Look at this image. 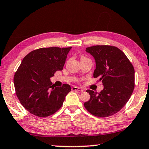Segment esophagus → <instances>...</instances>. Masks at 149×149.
<instances>
[{
  "label": "esophagus",
  "instance_id": "34e87169",
  "mask_svg": "<svg viewBox=\"0 0 149 149\" xmlns=\"http://www.w3.org/2000/svg\"><path fill=\"white\" fill-rule=\"evenodd\" d=\"M72 91H79V92H83L84 91V90L80 89L79 87H73L72 88Z\"/></svg>",
  "mask_w": 149,
  "mask_h": 149
}]
</instances>
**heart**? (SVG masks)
Wrapping results in <instances>:
<instances>
[{
    "instance_id": "obj_1",
    "label": "heart",
    "mask_w": 149,
    "mask_h": 149,
    "mask_svg": "<svg viewBox=\"0 0 149 149\" xmlns=\"http://www.w3.org/2000/svg\"><path fill=\"white\" fill-rule=\"evenodd\" d=\"M82 58H85V57H82Z\"/></svg>"
}]
</instances>
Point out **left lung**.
I'll list each match as a JSON object with an SVG mask.
<instances>
[{
    "instance_id": "left-lung-1",
    "label": "left lung",
    "mask_w": 149,
    "mask_h": 149,
    "mask_svg": "<svg viewBox=\"0 0 149 149\" xmlns=\"http://www.w3.org/2000/svg\"><path fill=\"white\" fill-rule=\"evenodd\" d=\"M94 57L96 68L93 74L99 77L104 89L100 93L87 90L90 99L84 103L88 112L97 117L115 114L129 100L135 87V70L130 60L120 49L110 45L86 48Z\"/></svg>"
}]
</instances>
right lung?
I'll use <instances>...</instances> for the list:
<instances>
[{"label":"right lung","mask_w":149,"mask_h":149,"mask_svg":"<svg viewBox=\"0 0 149 149\" xmlns=\"http://www.w3.org/2000/svg\"><path fill=\"white\" fill-rule=\"evenodd\" d=\"M71 49L41 48L24 58L14 74V84L20 103L31 114L48 117L62 107L71 87L68 84L54 87L50 78L62 70Z\"/></svg>","instance_id":"right-lung-1"}]
</instances>
